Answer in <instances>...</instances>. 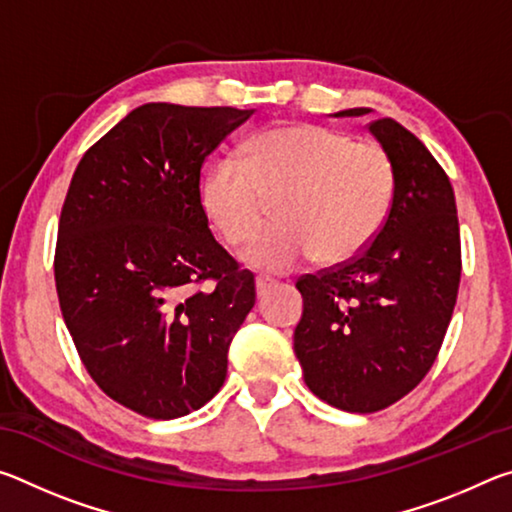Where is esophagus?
Segmentation results:
<instances>
[{
    "label": "esophagus",
    "instance_id": "esophagus-1",
    "mask_svg": "<svg viewBox=\"0 0 512 512\" xmlns=\"http://www.w3.org/2000/svg\"><path fill=\"white\" fill-rule=\"evenodd\" d=\"M275 284V280H271V277H257L255 280V291H257V298H264L268 291H271V287Z\"/></svg>",
    "mask_w": 512,
    "mask_h": 512
}]
</instances>
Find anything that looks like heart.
Listing matches in <instances>:
<instances>
[{
    "mask_svg": "<svg viewBox=\"0 0 512 512\" xmlns=\"http://www.w3.org/2000/svg\"><path fill=\"white\" fill-rule=\"evenodd\" d=\"M395 194L391 158L379 144L316 124L268 128L241 155L207 169L201 201L230 246L262 228L275 201V225L241 259L259 271L289 273L316 255L343 262L361 253L384 225Z\"/></svg>",
    "mask_w": 512,
    "mask_h": 512,
    "instance_id": "b5f03b06",
    "label": "heart"
}]
</instances>
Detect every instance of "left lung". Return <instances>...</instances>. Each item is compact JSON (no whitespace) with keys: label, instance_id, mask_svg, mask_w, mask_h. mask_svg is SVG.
<instances>
[{"label":"left lung","instance_id":"8db88e82","mask_svg":"<svg viewBox=\"0 0 512 512\" xmlns=\"http://www.w3.org/2000/svg\"><path fill=\"white\" fill-rule=\"evenodd\" d=\"M368 131L395 171L386 221L352 262L296 284L305 309L293 350L305 384L350 413L386 409L420 384L443 345L461 282V235L447 173L395 119L372 121Z\"/></svg>","mask_w":512,"mask_h":512}]
</instances>
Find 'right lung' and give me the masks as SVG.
Segmentation results:
<instances>
[{"label": "right lung", "instance_id": "right-lung-1", "mask_svg": "<svg viewBox=\"0 0 512 512\" xmlns=\"http://www.w3.org/2000/svg\"><path fill=\"white\" fill-rule=\"evenodd\" d=\"M253 112L144 103L69 183L54 264L65 325L101 391L146 418L219 393L255 305L253 273L216 244L198 189L207 155Z\"/></svg>", "mask_w": 512, "mask_h": 512}]
</instances>
